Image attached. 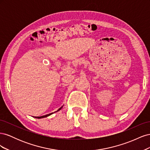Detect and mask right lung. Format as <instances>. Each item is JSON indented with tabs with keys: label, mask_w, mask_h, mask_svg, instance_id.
I'll return each mask as SVG.
<instances>
[{
	"label": "right lung",
	"mask_w": 150,
	"mask_h": 150,
	"mask_svg": "<svg viewBox=\"0 0 150 150\" xmlns=\"http://www.w3.org/2000/svg\"><path fill=\"white\" fill-rule=\"evenodd\" d=\"M62 107H63V106H62V107H61L59 109V110H58L57 111H55L54 112H57V111H59V110H61V108H62ZM54 112H51V113H50V114H48V115H44V116H33V117H35V118H38V119H40V118H43V117H47V116H50V115H51L52 114H53V113H54Z\"/></svg>",
	"instance_id": "1"
}]
</instances>
